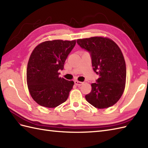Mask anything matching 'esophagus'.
Listing matches in <instances>:
<instances>
[{"instance_id": "1", "label": "esophagus", "mask_w": 148, "mask_h": 148, "mask_svg": "<svg viewBox=\"0 0 148 148\" xmlns=\"http://www.w3.org/2000/svg\"><path fill=\"white\" fill-rule=\"evenodd\" d=\"M74 83L77 86H81V85H82V84H83V83L81 82V81H74Z\"/></svg>"}]
</instances>
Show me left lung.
I'll return each mask as SVG.
<instances>
[{
	"label": "left lung",
	"instance_id": "8db88e82",
	"mask_svg": "<svg viewBox=\"0 0 148 148\" xmlns=\"http://www.w3.org/2000/svg\"><path fill=\"white\" fill-rule=\"evenodd\" d=\"M77 42L90 53L93 69L99 76L85 95L87 102L98 109L114 105L123 93L126 83V64L121 50L108 37H91L77 39Z\"/></svg>",
	"mask_w": 148,
	"mask_h": 148
}]
</instances>
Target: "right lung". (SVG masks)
I'll return each instance as SVG.
<instances>
[{"instance_id": "1", "label": "right lung", "mask_w": 148, "mask_h": 148, "mask_svg": "<svg viewBox=\"0 0 148 148\" xmlns=\"http://www.w3.org/2000/svg\"><path fill=\"white\" fill-rule=\"evenodd\" d=\"M76 40H47L34 49L28 62L27 83L31 97L39 105L54 108L67 100L73 81L59 77Z\"/></svg>"}]
</instances>
